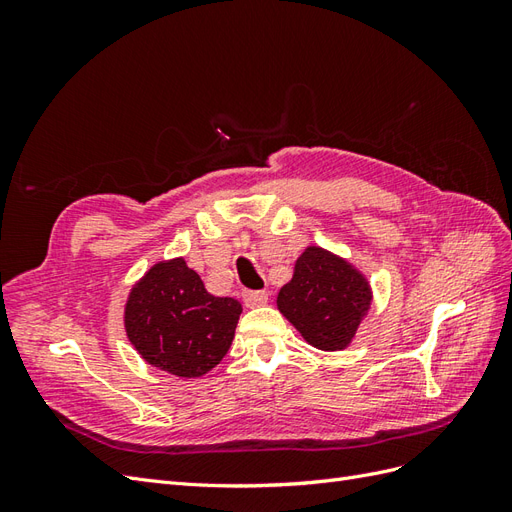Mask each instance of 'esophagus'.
<instances>
[{"label":"esophagus","mask_w":512,"mask_h":512,"mask_svg":"<svg viewBox=\"0 0 512 512\" xmlns=\"http://www.w3.org/2000/svg\"><path fill=\"white\" fill-rule=\"evenodd\" d=\"M241 297L247 307H258V305H265L269 301V294L265 290H245Z\"/></svg>","instance_id":"obj_1"}]
</instances>
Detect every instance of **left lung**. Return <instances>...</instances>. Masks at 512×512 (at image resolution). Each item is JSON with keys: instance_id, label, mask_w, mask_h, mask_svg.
I'll return each mask as SVG.
<instances>
[{"instance_id": "obj_1", "label": "left lung", "mask_w": 512, "mask_h": 512, "mask_svg": "<svg viewBox=\"0 0 512 512\" xmlns=\"http://www.w3.org/2000/svg\"><path fill=\"white\" fill-rule=\"evenodd\" d=\"M374 292L363 271L320 245H307L290 282L277 292V309L309 346L346 350L367 318Z\"/></svg>"}]
</instances>
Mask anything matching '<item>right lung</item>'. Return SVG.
<instances>
[{"instance_id": "1", "label": "right lung", "mask_w": 512, "mask_h": 512, "mask_svg": "<svg viewBox=\"0 0 512 512\" xmlns=\"http://www.w3.org/2000/svg\"><path fill=\"white\" fill-rule=\"evenodd\" d=\"M243 307L213 297L185 258L158 260L134 282L123 305V329L141 359L177 378H200L235 339Z\"/></svg>"}]
</instances>
